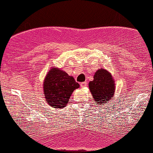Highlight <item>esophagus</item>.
<instances>
[{"label": "esophagus", "instance_id": "esophagus-1", "mask_svg": "<svg viewBox=\"0 0 153 153\" xmlns=\"http://www.w3.org/2000/svg\"><path fill=\"white\" fill-rule=\"evenodd\" d=\"M87 85H88V82H82L80 83V87H82V88H85V87L87 86Z\"/></svg>", "mask_w": 153, "mask_h": 153}]
</instances>
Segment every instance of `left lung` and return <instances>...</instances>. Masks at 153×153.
<instances>
[{
  "label": "left lung",
  "mask_w": 153,
  "mask_h": 153,
  "mask_svg": "<svg viewBox=\"0 0 153 153\" xmlns=\"http://www.w3.org/2000/svg\"><path fill=\"white\" fill-rule=\"evenodd\" d=\"M114 81L107 71L100 69L95 73L94 80L89 82V88L94 101L99 104H106L114 97Z\"/></svg>",
  "instance_id": "1"
}]
</instances>
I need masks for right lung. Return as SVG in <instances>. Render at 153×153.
Here are the masks:
<instances>
[{"mask_svg": "<svg viewBox=\"0 0 153 153\" xmlns=\"http://www.w3.org/2000/svg\"><path fill=\"white\" fill-rule=\"evenodd\" d=\"M80 85L72 76L64 71L53 68L46 75L44 82V92L46 101L53 108H63L66 106L71 94Z\"/></svg>", "mask_w": 153, "mask_h": 153, "instance_id": "add662e5", "label": "right lung"}]
</instances>
